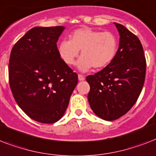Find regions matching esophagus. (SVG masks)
<instances>
[{"label":"esophagus","mask_w":156,"mask_h":156,"mask_svg":"<svg viewBox=\"0 0 156 156\" xmlns=\"http://www.w3.org/2000/svg\"><path fill=\"white\" fill-rule=\"evenodd\" d=\"M85 79V77L83 75H82V74H78V80L79 81H83Z\"/></svg>","instance_id":"1"}]
</instances>
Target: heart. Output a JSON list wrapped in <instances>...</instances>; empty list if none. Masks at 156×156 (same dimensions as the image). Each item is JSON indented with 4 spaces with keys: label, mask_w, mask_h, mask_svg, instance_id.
Masks as SVG:
<instances>
[{
    "label": "heart",
    "mask_w": 156,
    "mask_h": 156,
    "mask_svg": "<svg viewBox=\"0 0 156 156\" xmlns=\"http://www.w3.org/2000/svg\"><path fill=\"white\" fill-rule=\"evenodd\" d=\"M117 48V38L112 32L85 27L74 30L69 40H62L58 52L66 65L73 66L81 51L78 68L87 71L93 66L102 69L108 66L116 56Z\"/></svg>",
    "instance_id": "1"
}]
</instances>
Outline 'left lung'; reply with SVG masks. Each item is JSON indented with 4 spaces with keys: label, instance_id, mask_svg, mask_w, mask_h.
I'll use <instances>...</instances> for the list:
<instances>
[{
    "label": "left lung",
    "instance_id": "1",
    "mask_svg": "<svg viewBox=\"0 0 156 156\" xmlns=\"http://www.w3.org/2000/svg\"><path fill=\"white\" fill-rule=\"evenodd\" d=\"M120 44L108 66L88 75V101L93 112L105 121H114L128 112L138 100L144 85L147 62L143 45L134 34L115 23Z\"/></svg>",
    "mask_w": 156,
    "mask_h": 156
}]
</instances>
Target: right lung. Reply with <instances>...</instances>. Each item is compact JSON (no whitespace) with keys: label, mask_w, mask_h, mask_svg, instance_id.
Segmentation results:
<instances>
[{"label":"right lung","mask_w":156,"mask_h":156,"mask_svg":"<svg viewBox=\"0 0 156 156\" xmlns=\"http://www.w3.org/2000/svg\"><path fill=\"white\" fill-rule=\"evenodd\" d=\"M64 27H36L11 50L9 82L14 100L30 118L52 124L68 107L78 74L59 55L56 42Z\"/></svg>","instance_id":"obj_1"}]
</instances>
